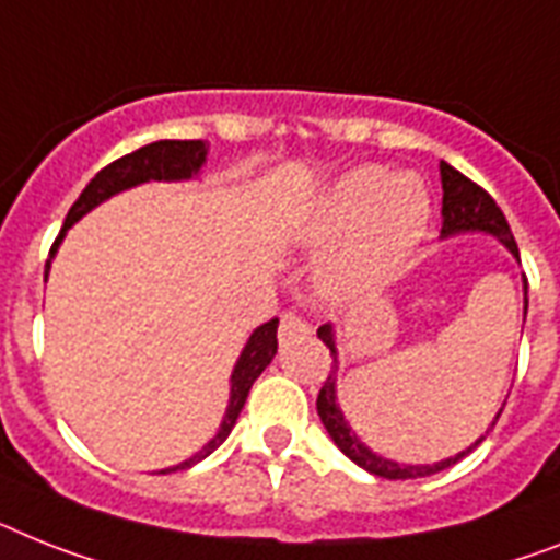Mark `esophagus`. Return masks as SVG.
<instances>
[{
  "label": "esophagus",
  "mask_w": 560,
  "mask_h": 560,
  "mask_svg": "<svg viewBox=\"0 0 560 560\" xmlns=\"http://www.w3.org/2000/svg\"><path fill=\"white\" fill-rule=\"evenodd\" d=\"M298 335H308V323L294 312H285L280 317V340H289V337H298Z\"/></svg>",
  "instance_id": "obj_1"
}]
</instances>
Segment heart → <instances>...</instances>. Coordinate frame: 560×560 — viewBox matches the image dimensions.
Returning <instances> with one entry per match:
<instances>
[{
	"label": "heart",
	"instance_id": "heart-1",
	"mask_svg": "<svg viewBox=\"0 0 560 560\" xmlns=\"http://www.w3.org/2000/svg\"><path fill=\"white\" fill-rule=\"evenodd\" d=\"M429 194L415 174L389 177L377 165L349 171L323 194L300 240L340 246L323 269V285L337 298H358L395 280L427 234Z\"/></svg>",
	"mask_w": 560,
	"mask_h": 560
}]
</instances>
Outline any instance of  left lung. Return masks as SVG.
Returning a JSON list of instances; mask_svg holds the SVG:
<instances>
[{"label": "left lung", "mask_w": 560, "mask_h": 560, "mask_svg": "<svg viewBox=\"0 0 560 560\" xmlns=\"http://www.w3.org/2000/svg\"><path fill=\"white\" fill-rule=\"evenodd\" d=\"M441 183H443V208H441V214H443L441 234L443 237H450V234H460V231H487V234H492V237L501 240L503 246L510 248V252L518 257V243H515V237H512V229H510V223H506V217H503V211L498 208V202L492 200V197H489V194L478 186V183H472L469 177H464V174H460L457 168H452L450 163H441ZM526 303H529V300H526ZM317 337H320L323 343L329 346V352H331V372H329V377H326V383H323L320 395H317V415H320L323 427H326V432L331 435V441L340 446V452H343L346 457H352L354 464L363 466L366 472L377 475V478L406 480V478H427V475L441 472V469H446V466L457 464L460 457L469 455V452H472L475 446H478V443L489 435V429L495 427L498 418H501L503 409L495 415L492 427L487 429V435L478 438V441H475L469 450L457 452L455 457H446V460H441V464L406 466V464H395V460H386V457L374 455L369 446H363V443L358 441V435L352 432V427L346 423L343 412H340V406H337L335 331H331V326H320V329H317Z\"/></svg>", "instance_id": "obj_1"}]
</instances>
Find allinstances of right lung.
<instances>
[{
  "mask_svg": "<svg viewBox=\"0 0 560 560\" xmlns=\"http://www.w3.org/2000/svg\"><path fill=\"white\" fill-rule=\"evenodd\" d=\"M206 142L202 140H160L151 142V145H142L131 154L119 156L110 165H105L100 174H96L91 183L85 186V191L80 194V200L73 202L68 217H65V225L59 231L57 243L50 246V257L57 252V246L62 243L65 231L71 229L80 217H85L94 206H100L103 200L114 197V194L125 191V188L140 186V183H148V179H191L197 171L206 163ZM50 260L45 262V277H48ZM277 354V317L269 323H262L254 329V335L248 337L246 349L240 354L237 366H234V374H231V400L229 409H225V418L217 429V435L202 446L197 455H191L183 464L171 466V469H163V472H177V469H188V466L200 464L202 457L211 455V452L220 446V443L229 438V432L237 423L243 406H246L248 389L252 383L262 374V369L269 366L271 358Z\"/></svg>",
  "mask_w": 560,
  "mask_h": 560,
  "instance_id": "add662e5",
  "label": "right lung"
}]
</instances>
